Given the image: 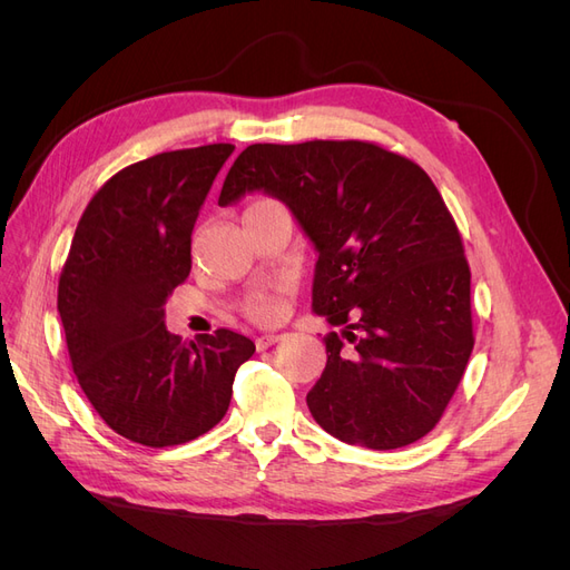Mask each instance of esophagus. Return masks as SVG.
I'll list each match as a JSON object with an SVG mask.
<instances>
[{"label":"esophagus","mask_w":570,"mask_h":570,"mask_svg":"<svg viewBox=\"0 0 570 570\" xmlns=\"http://www.w3.org/2000/svg\"><path fill=\"white\" fill-rule=\"evenodd\" d=\"M281 340H283V335H278V333H266V335H262V337H256V350L264 352V350L273 347V344L281 342Z\"/></svg>","instance_id":"1"}]
</instances>
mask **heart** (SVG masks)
Listing matches in <instances>:
<instances>
[{"instance_id": "obj_1", "label": "heart", "mask_w": 570, "mask_h": 570, "mask_svg": "<svg viewBox=\"0 0 570 570\" xmlns=\"http://www.w3.org/2000/svg\"><path fill=\"white\" fill-rule=\"evenodd\" d=\"M289 287L287 281L278 283L273 289H266V292H258V295H254L245 308V314L256 321V323H275L281 316H283V295L285 289Z\"/></svg>"}]
</instances>
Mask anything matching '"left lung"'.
Here are the masks:
<instances>
[{
    "mask_svg": "<svg viewBox=\"0 0 570 570\" xmlns=\"http://www.w3.org/2000/svg\"><path fill=\"white\" fill-rule=\"evenodd\" d=\"M252 189L283 199L312 237L314 312L344 327L323 337L331 354L306 394L316 423L377 452L425 438L475 344L471 268L435 183L377 142L312 140L249 145L218 204Z\"/></svg>",
    "mask_w": 570,
    "mask_h": 570,
    "instance_id": "obj_1",
    "label": "left lung"
}]
</instances>
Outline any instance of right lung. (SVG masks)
Instances as JSON below:
<instances>
[{
  "mask_svg": "<svg viewBox=\"0 0 570 570\" xmlns=\"http://www.w3.org/2000/svg\"><path fill=\"white\" fill-rule=\"evenodd\" d=\"M233 149L161 151L118 170L85 206L59 275L78 385L114 433L154 450L209 433L254 354L228 327L183 342L164 325L168 295L193 268L199 206Z\"/></svg>",
  "mask_w": 570,
  "mask_h": 570,
  "instance_id": "1",
  "label": "right lung"
}]
</instances>
